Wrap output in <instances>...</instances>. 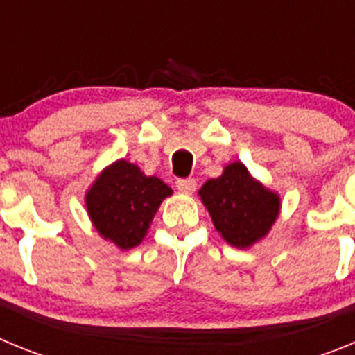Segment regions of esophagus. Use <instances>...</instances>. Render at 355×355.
I'll use <instances>...</instances> for the list:
<instances>
[{"instance_id":"1","label":"esophagus","mask_w":355,"mask_h":355,"mask_svg":"<svg viewBox=\"0 0 355 355\" xmlns=\"http://www.w3.org/2000/svg\"><path fill=\"white\" fill-rule=\"evenodd\" d=\"M175 187H178V190H180V192H183V193H193V192H196L197 183H196V180L188 178V180H178V181H175Z\"/></svg>"}]
</instances>
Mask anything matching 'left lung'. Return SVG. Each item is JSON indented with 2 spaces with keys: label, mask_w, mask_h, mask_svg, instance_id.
<instances>
[{
  "label": "left lung",
  "mask_w": 355,
  "mask_h": 355,
  "mask_svg": "<svg viewBox=\"0 0 355 355\" xmlns=\"http://www.w3.org/2000/svg\"><path fill=\"white\" fill-rule=\"evenodd\" d=\"M215 229L229 245L250 249L270 233L281 213V197L256 180L241 162L227 163L218 178L199 190Z\"/></svg>",
  "instance_id": "obj_1"
}]
</instances>
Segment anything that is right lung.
I'll return each mask as SVG.
<instances>
[{
    "instance_id": "1",
    "label": "right lung",
    "mask_w": 355,
    "mask_h": 355,
    "mask_svg": "<svg viewBox=\"0 0 355 355\" xmlns=\"http://www.w3.org/2000/svg\"><path fill=\"white\" fill-rule=\"evenodd\" d=\"M172 188L121 158L103 168L85 193V208L99 236L121 250L142 243Z\"/></svg>"
}]
</instances>
